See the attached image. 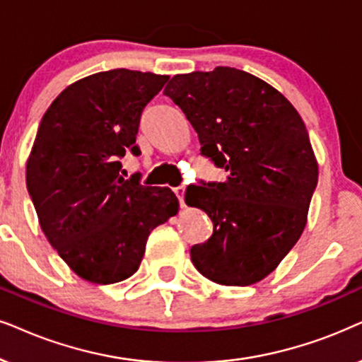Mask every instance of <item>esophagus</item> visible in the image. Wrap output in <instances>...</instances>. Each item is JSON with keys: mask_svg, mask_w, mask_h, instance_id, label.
I'll use <instances>...</instances> for the list:
<instances>
[{"mask_svg": "<svg viewBox=\"0 0 362 362\" xmlns=\"http://www.w3.org/2000/svg\"><path fill=\"white\" fill-rule=\"evenodd\" d=\"M185 191H186L185 186H177V187H175V192H176L177 199H180L181 208H185Z\"/></svg>", "mask_w": 362, "mask_h": 362, "instance_id": "obj_1", "label": "esophagus"}]
</instances>
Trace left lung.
Instances as JSON below:
<instances>
[{
  "label": "left lung",
  "instance_id": "obj_1",
  "mask_svg": "<svg viewBox=\"0 0 362 362\" xmlns=\"http://www.w3.org/2000/svg\"><path fill=\"white\" fill-rule=\"evenodd\" d=\"M198 133L223 182L187 186L213 236L191 247L204 278L251 286L271 274L301 238L317 185V161L301 116L278 89L236 68L176 74L164 88Z\"/></svg>",
  "mask_w": 362,
  "mask_h": 362
}]
</instances>
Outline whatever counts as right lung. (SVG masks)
<instances>
[{
	"label": "right lung",
	"mask_w": 362,
	"mask_h": 362,
	"mask_svg": "<svg viewBox=\"0 0 362 362\" xmlns=\"http://www.w3.org/2000/svg\"><path fill=\"white\" fill-rule=\"evenodd\" d=\"M166 74L111 69L69 84L45 112L26 161L37 221L69 269L95 284L133 276L149 233L177 214L170 187L119 175L144 106Z\"/></svg>",
	"instance_id": "1"
}]
</instances>
